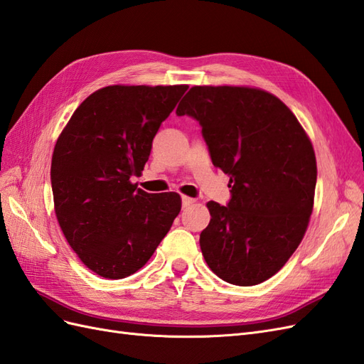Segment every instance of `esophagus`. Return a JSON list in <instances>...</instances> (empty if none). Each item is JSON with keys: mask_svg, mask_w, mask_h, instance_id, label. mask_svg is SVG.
<instances>
[{"mask_svg": "<svg viewBox=\"0 0 364 364\" xmlns=\"http://www.w3.org/2000/svg\"><path fill=\"white\" fill-rule=\"evenodd\" d=\"M183 208H188V206H191V204H193L195 203V198H191V197H183Z\"/></svg>", "mask_w": 364, "mask_h": 364, "instance_id": "1", "label": "esophagus"}]
</instances>
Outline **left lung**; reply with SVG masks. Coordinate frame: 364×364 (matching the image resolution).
Returning a JSON list of instances; mask_svg holds the SVG:
<instances>
[{
    "label": "left lung",
    "instance_id": "obj_1",
    "mask_svg": "<svg viewBox=\"0 0 364 364\" xmlns=\"http://www.w3.org/2000/svg\"><path fill=\"white\" fill-rule=\"evenodd\" d=\"M176 115L198 121L213 166L230 178L228 206L208 203L204 259L230 284L266 282L309 225L316 183L309 136L282 100L254 87L193 86Z\"/></svg>",
    "mask_w": 364,
    "mask_h": 364
}]
</instances>
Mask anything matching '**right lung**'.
<instances>
[{"label": "right lung", "mask_w": 364, "mask_h": 364, "mask_svg": "<svg viewBox=\"0 0 364 364\" xmlns=\"http://www.w3.org/2000/svg\"><path fill=\"white\" fill-rule=\"evenodd\" d=\"M188 86H107L73 112L53 149L50 181L60 228L92 272L135 274L181 210L175 192L147 193L141 173L154 136Z\"/></svg>", "instance_id": "right-lung-1"}]
</instances>
